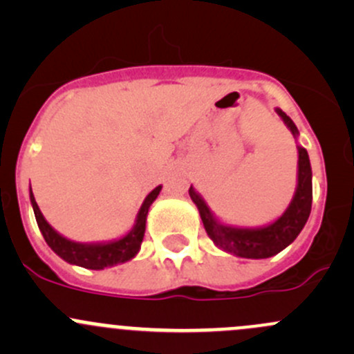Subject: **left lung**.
Wrapping results in <instances>:
<instances>
[{
  "instance_id": "obj_1",
  "label": "left lung",
  "mask_w": 354,
  "mask_h": 354,
  "mask_svg": "<svg viewBox=\"0 0 354 354\" xmlns=\"http://www.w3.org/2000/svg\"><path fill=\"white\" fill-rule=\"evenodd\" d=\"M276 113L289 128L292 137L298 138L299 131L291 118L279 108H276ZM188 194L197 205L207 234L217 248L241 259H269L291 245L308 221L312 210V166H310L308 152L298 145V176H296L295 195L283 216L266 226L245 227L221 223L194 187H190Z\"/></svg>"
}]
</instances>
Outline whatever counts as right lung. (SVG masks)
I'll list each match as a JSON object with an SVG mask.
<instances>
[{"instance_id":"right-lung-1","label":"right lung","mask_w":354,"mask_h":354,"mask_svg":"<svg viewBox=\"0 0 354 354\" xmlns=\"http://www.w3.org/2000/svg\"><path fill=\"white\" fill-rule=\"evenodd\" d=\"M160 188L162 187L159 185V187H156L154 190L145 197L144 203H142L140 210H138L137 214L133 227H131L124 236L111 241H99V243H78V241L68 240L63 234H59L58 231L44 219V216H42L41 209H39L37 202H35L34 198V194H32V188L30 203L32 209H34L39 230H41L46 243L51 246V250L56 255L62 257L65 262L71 263V266H78L84 267V269L92 270H102L106 269V267H113L118 266V263L128 262V260H131L137 255L138 250H140L142 240H144L149 209H151L152 202H154L157 195H159Z\"/></svg>"}]
</instances>
